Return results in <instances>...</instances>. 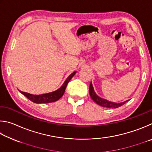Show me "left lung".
I'll return each mask as SVG.
<instances>
[{
    "label": "left lung",
    "mask_w": 152,
    "mask_h": 152,
    "mask_svg": "<svg viewBox=\"0 0 152 152\" xmlns=\"http://www.w3.org/2000/svg\"><path fill=\"white\" fill-rule=\"evenodd\" d=\"M89 94L90 96H91V99L94 101V102L100 106H102V107H105L107 108H118L119 107H121V105L125 104L127 101H126L124 102L121 103H114V102H109V101L106 100L105 99H103V98H101L100 97L98 96V95L95 94L94 91V87L92 86V83L91 82L89 86Z\"/></svg>",
    "instance_id": "left-lung-1"
}]
</instances>
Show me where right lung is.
<instances>
[{
	"mask_svg": "<svg viewBox=\"0 0 152 152\" xmlns=\"http://www.w3.org/2000/svg\"><path fill=\"white\" fill-rule=\"evenodd\" d=\"M76 73V71L72 73L70 75H69L66 81L64 82V83L62 85L59 89H58L56 91L50 93H48V94H42V95H33L28 94V93L23 92L20 91V92L23 95H25V97L28 98L29 100L35 103H52L55 102L60 99V98L63 96L64 93H65L66 87L67 86L69 81L71 80L72 77L75 75Z\"/></svg>",
	"mask_w": 152,
	"mask_h": 152,
	"instance_id": "right-lung-1",
	"label": "right lung"
}]
</instances>
